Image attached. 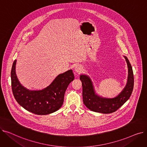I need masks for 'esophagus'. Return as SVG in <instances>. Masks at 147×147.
<instances>
[{
  "mask_svg": "<svg viewBox=\"0 0 147 147\" xmlns=\"http://www.w3.org/2000/svg\"><path fill=\"white\" fill-rule=\"evenodd\" d=\"M83 70V67L80 65H77L74 68V71L76 73H80Z\"/></svg>",
  "mask_w": 147,
  "mask_h": 147,
  "instance_id": "esophagus-1",
  "label": "esophagus"
}]
</instances>
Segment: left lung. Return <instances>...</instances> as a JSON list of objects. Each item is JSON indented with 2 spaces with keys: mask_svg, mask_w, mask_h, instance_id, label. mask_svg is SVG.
I'll use <instances>...</instances> for the list:
<instances>
[{
  "mask_svg": "<svg viewBox=\"0 0 147 147\" xmlns=\"http://www.w3.org/2000/svg\"><path fill=\"white\" fill-rule=\"evenodd\" d=\"M128 66V79L126 87L121 93L114 98H102L95 94L94 87L89 77L81 75L80 79L82 82L83 101L84 104L92 111L104 114L111 113L117 111L124 104L132 93L134 85L133 69L128 59L125 57Z\"/></svg>",
  "mask_w": 147,
  "mask_h": 147,
  "instance_id": "1",
  "label": "left lung"
}]
</instances>
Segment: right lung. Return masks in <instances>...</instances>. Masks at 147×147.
<instances>
[{
  "label": "right lung",
  "mask_w": 147,
  "mask_h": 147,
  "mask_svg": "<svg viewBox=\"0 0 147 147\" xmlns=\"http://www.w3.org/2000/svg\"><path fill=\"white\" fill-rule=\"evenodd\" d=\"M15 60L11 69V86L14 98L26 110L37 115H46L63 105L65 90L74 79L71 69L59 74L49 86L41 90H29L20 83L15 73Z\"/></svg>",
  "instance_id": "1"
}]
</instances>
